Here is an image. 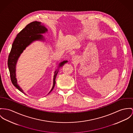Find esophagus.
Segmentation results:
<instances>
[{
    "label": "esophagus",
    "mask_w": 133,
    "mask_h": 133,
    "mask_svg": "<svg viewBox=\"0 0 133 133\" xmlns=\"http://www.w3.org/2000/svg\"><path fill=\"white\" fill-rule=\"evenodd\" d=\"M76 59V58L75 57V56H74V57H73L72 58V60H75Z\"/></svg>",
    "instance_id": "esophagus-1"
}]
</instances>
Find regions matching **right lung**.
Here are the masks:
<instances>
[{"label": "right lung", "instance_id": "right-lung-1", "mask_svg": "<svg viewBox=\"0 0 133 133\" xmlns=\"http://www.w3.org/2000/svg\"><path fill=\"white\" fill-rule=\"evenodd\" d=\"M47 31V29L44 25H41V22L37 21L32 22L28 24L17 34V37L12 43L8 61V67L10 73V79L13 85L24 94L25 93L18 85L16 78V65L17 62L22 52L31 42L36 40L44 39H43V37L41 35V34L45 33ZM67 62V61H64L60 63L58 68L61 66L62 67ZM58 72V69L55 72L53 85L50 92L52 91L55 87L56 78Z\"/></svg>", "mask_w": 133, "mask_h": 133}]
</instances>
